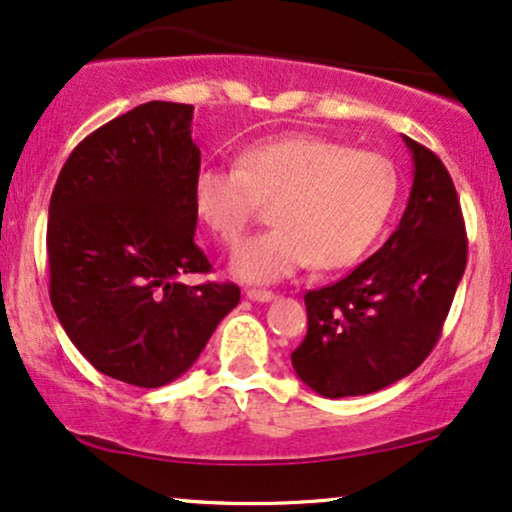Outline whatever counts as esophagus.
Instances as JSON below:
<instances>
[{"label":"esophagus","mask_w":512,"mask_h":512,"mask_svg":"<svg viewBox=\"0 0 512 512\" xmlns=\"http://www.w3.org/2000/svg\"><path fill=\"white\" fill-rule=\"evenodd\" d=\"M245 297H248V300H252V302H271L274 300V293H271V290H257V288H250V290H245Z\"/></svg>","instance_id":"1"}]
</instances>
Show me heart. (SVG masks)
<instances>
[{"label": "heart", "mask_w": 512, "mask_h": 512, "mask_svg": "<svg viewBox=\"0 0 512 512\" xmlns=\"http://www.w3.org/2000/svg\"><path fill=\"white\" fill-rule=\"evenodd\" d=\"M399 193L392 160L352 151L316 134H290L243 148L236 167L205 165L193 179V208L226 245L241 241L260 205L274 229L236 250L231 269L274 283L314 264L331 271L366 255Z\"/></svg>", "instance_id": "1"}]
</instances>
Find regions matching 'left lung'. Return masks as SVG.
<instances>
[{
	"label": "left lung",
	"instance_id": "left-lung-1",
	"mask_svg": "<svg viewBox=\"0 0 512 512\" xmlns=\"http://www.w3.org/2000/svg\"><path fill=\"white\" fill-rule=\"evenodd\" d=\"M413 186L397 231L342 281L304 295L297 378L328 399L397 383L428 359L468 262L454 181L430 148L404 137Z\"/></svg>",
	"mask_w": 512,
	"mask_h": 512
}]
</instances>
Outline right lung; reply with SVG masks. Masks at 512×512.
<instances>
[{"mask_svg":"<svg viewBox=\"0 0 512 512\" xmlns=\"http://www.w3.org/2000/svg\"><path fill=\"white\" fill-rule=\"evenodd\" d=\"M193 106L148 101L70 153L49 203V295L70 342L96 371L163 387L196 364L241 300L208 274L193 241L200 148Z\"/></svg>","mask_w":512,"mask_h":512,"instance_id":"right-lung-1","label":"right lung"}]
</instances>
